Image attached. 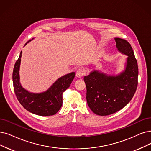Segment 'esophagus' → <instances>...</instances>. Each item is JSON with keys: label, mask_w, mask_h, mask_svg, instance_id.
<instances>
[{"label": "esophagus", "mask_w": 151, "mask_h": 151, "mask_svg": "<svg viewBox=\"0 0 151 151\" xmlns=\"http://www.w3.org/2000/svg\"><path fill=\"white\" fill-rule=\"evenodd\" d=\"M86 73V71L84 69L81 68V69H79L77 72H76V76L77 77H82L84 74H85Z\"/></svg>", "instance_id": "1"}]
</instances>
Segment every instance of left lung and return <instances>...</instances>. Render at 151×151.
I'll return each mask as SVG.
<instances>
[{"label": "left lung", "mask_w": 151, "mask_h": 151, "mask_svg": "<svg viewBox=\"0 0 151 151\" xmlns=\"http://www.w3.org/2000/svg\"><path fill=\"white\" fill-rule=\"evenodd\" d=\"M118 51L128 56L125 69L117 76L93 70L83 77L87 87V101L91 110L100 116L116 113L131 101L137 86L138 66L131 45L114 38Z\"/></svg>", "instance_id": "8db88e82"}]
</instances>
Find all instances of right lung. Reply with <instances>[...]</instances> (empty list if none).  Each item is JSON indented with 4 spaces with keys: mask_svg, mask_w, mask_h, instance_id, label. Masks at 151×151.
I'll return each mask as SVG.
<instances>
[{
    "mask_svg": "<svg viewBox=\"0 0 151 151\" xmlns=\"http://www.w3.org/2000/svg\"><path fill=\"white\" fill-rule=\"evenodd\" d=\"M32 40L27 42L25 46ZM22 54V51L15 64L12 74L14 89L18 100L27 110L37 115L46 116L55 114L62 106L63 93L70 86L76 73L72 72L59 78L44 92H29L22 87L20 82L19 69Z\"/></svg>",
    "mask_w": 151,
    "mask_h": 151,
    "instance_id": "add662e5",
    "label": "right lung"
}]
</instances>
